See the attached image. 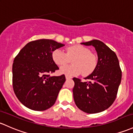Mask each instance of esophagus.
Instances as JSON below:
<instances>
[{
  "instance_id": "esophagus-1",
  "label": "esophagus",
  "mask_w": 133,
  "mask_h": 133,
  "mask_svg": "<svg viewBox=\"0 0 133 133\" xmlns=\"http://www.w3.org/2000/svg\"><path fill=\"white\" fill-rule=\"evenodd\" d=\"M65 78H66V79H71V78H72V77L70 76H68V75H65Z\"/></svg>"
}]
</instances>
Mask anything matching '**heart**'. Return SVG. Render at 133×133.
I'll use <instances>...</instances> for the list:
<instances>
[{
  "label": "heart",
  "instance_id": "b5f03b06",
  "mask_svg": "<svg viewBox=\"0 0 133 133\" xmlns=\"http://www.w3.org/2000/svg\"><path fill=\"white\" fill-rule=\"evenodd\" d=\"M71 61L72 65H64L60 68L61 74L73 76L82 72L83 76H88L96 69L97 64V57L90 50L81 44H75L66 48V53L57 49L52 53V59L58 65H64Z\"/></svg>",
  "mask_w": 133,
  "mask_h": 133
}]
</instances>
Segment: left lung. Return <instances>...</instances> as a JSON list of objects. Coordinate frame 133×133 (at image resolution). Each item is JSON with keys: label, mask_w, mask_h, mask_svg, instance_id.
Listing matches in <instances>:
<instances>
[{"label": "left lung", "mask_w": 133, "mask_h": 133, "mask_svg": "<svg viewBox=\"0 0 133 133\" xmlns=\"http://www.w3.org/2000/svg\"><path fill=\"white\" fill-rule=\"evenodd\" d=\"M93 46L98 61L96 69L87 77V82L73 78L72 89L75 104L87 114H97L108 108L114 103L121 82L122 71L115 53L99 40L82 43Z\"/></svg>", "instance_id": "left-lung-1"}]
</instances>
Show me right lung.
Here are the masks:
<instances>
[{"instance_id": "right-lung-1", "label": "right lung", "mask_w": 133, "mask_h": 133, "mask_svg": "<svg viewBox=\"0 0 133 133\" xmlns=\"http://www.w3.org/2000/svg\"><path fill=\"white\" fill-rule=\"evenodd\" d=\"M64 44L51 39L29 42L19 51L12 64V87L25 107L44 111L55 104L65 81V75L51 76L58 69L52 59L54 50Z\"/></svg>"}]
</instances>
